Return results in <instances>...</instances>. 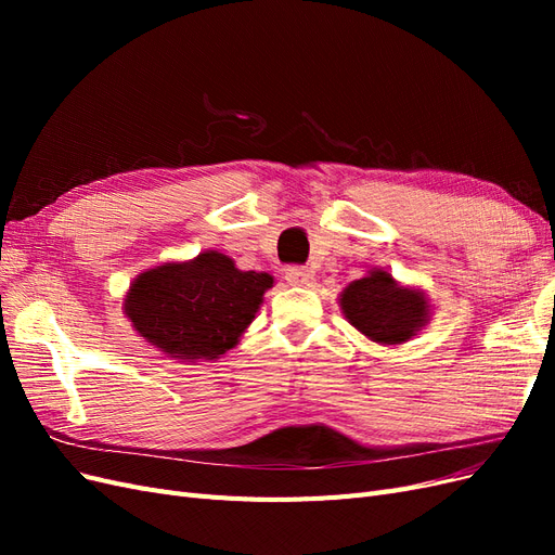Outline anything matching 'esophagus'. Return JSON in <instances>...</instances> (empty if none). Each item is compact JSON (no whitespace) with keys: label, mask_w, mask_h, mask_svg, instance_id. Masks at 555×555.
<instances>
[{"label":"esophagus","mask_w":555,"mask_h":555,"mask_svg":"<svg viewBox=\"0 0 555 555\" xmlns=\"http://www.w3.org/2000/svg\"><path fill=\"white\" fill-rule=\"evenodd\" d=\"M284 275H287L289 284H298V287H304V284L310 282V271L306 266H289Z\"/></svg>","instance_id":"obj_1"}]
</instances>
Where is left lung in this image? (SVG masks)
Here are the masks:
<instances>
[{
  "mask_svg": "<svg viewBox=\"0 0 555 555\" xmlns=\"http://www.w3.org/2000/svg\"><path fill=\"white\" fill-rule=\"evenodd\" d=\"M340 306L351 326L386 345L410 340L418 326L426 324L428 314L424 296L398 287L386 271L351 282Z\"/></svg>",
  "mask_w": 555,
  "mask_h": 555,
  "instance_id": "8db88e82",
  "label": "left lung"
}]
</instances>
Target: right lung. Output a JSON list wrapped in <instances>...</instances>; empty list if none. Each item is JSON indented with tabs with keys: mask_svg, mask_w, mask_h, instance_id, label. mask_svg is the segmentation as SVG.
Here are the masks:
<instances>
[{
	"mask_svg": "<svg viewBox=\"0 0 555 555\" xmlns=\"http://www.w3.org/2000/svg\"><path fill=\"white\" fill-rule=\"evenodd\" d=\"M271 284L268 273L238 271L220 251H206L139 275L125 310L133 328L166 354L217 359L238 343Z\"/></svg>",
	"mask_w": 555,
	"mask_h": 555,
	"instance_id": "right-lung-1",
	"label": "right lung"
}]
</instances>
